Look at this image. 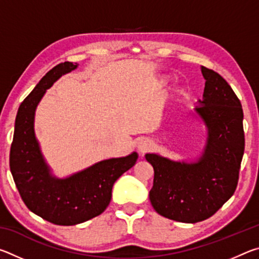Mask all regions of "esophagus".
Here are the masks:
<instances>
[{"mask_svg": "<svg viewBox=\"0 0 259 259\" xmlns=\"http://www.w3.org/2000/svg\"><path fill=\"white\" fill-rule=\"evenodd\" d=\"M151 148H152V143L148 139H143L138 143V151L139 153H142V154L148 152Z\"/></svg>", "mask_w": 259, "mask_h": 259, "instance_id": "34e87169", "label": "esophagus"}]
</instances>
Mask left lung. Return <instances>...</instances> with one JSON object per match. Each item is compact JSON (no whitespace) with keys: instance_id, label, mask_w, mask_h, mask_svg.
Masks as SVG:
<instances>
[{"instance_id":"obj_1","label":"left lung","mask_w":259,"mask_h":259,"mask_svg":"<svg viewBox=\"0 0 259 259\" xmlns=\"http://www.w3.org/2000/svg\"><path fill=\"white\" fill-rule=\"evenodd\" d=\"M203 98L194 111L207 126V143L194 162L172 161L147 153L154 169L150 200L155 211L182 223L211 217L234 194L244 152L243 111L231 85L218 73L201 66Z\"/></svg>"}]
</instances>
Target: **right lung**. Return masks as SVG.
<instances>
[{
	"label": "right lung",
	"instance_id": "right-lung-1",
	"mask_svg": "<svg viewBox=\"0 0 259 259\" xmlns=\"http://www.w3.org/2000/svg\"><path fill=\"white\" fill-rule=\"evenodd\" d=\"M76 67V63L69 61L57 65L24 99L17 113L10 150V170L26 207L52 224L64 226L80 224L104 212L111 202L114 183L138 159L133 152L100 161L67 178L52 176L35 137V111L47 89Z\"/></svg>",
	"mask_w": 259,
	"mask_h": 259
}]
</instances>
